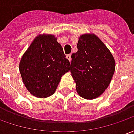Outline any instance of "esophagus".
<instances>
[{
    "instance_id": "obj_1",
    "label": "esophagus",
    "mask_w": 134,
    "mask_h": 134,
    "mask_svg": "<svg viewBox=\"0 0 134 134\" xmlns=\"http://www.w3.org/2000/svg\"><path fill=\"white\" fill-rule=\"evenodd\" d=\"M66 58H67V59L70 62V61H71V55H70V54H68V55H66Z\"/></svg>"
}]
</instances>
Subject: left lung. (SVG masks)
I'll use <instances>...</instances> for the list:
<instances>
[{"mask_svg":"<svg viewBox=\"0 0 134 134\" xmlns=\"http://www.w3.org/2000/svg\"><path fill=\"white\" fill-rule=\"evenodd\" d=\"M78 51L72 54L70 72L79 96L93 99L102 95L111 81L115 71L112 54L95 35H81Z\"/></svg>","mask_w":134,"mask_h":134,"instance_id":"left-lung-1","label":"left lung"}]
</instances>
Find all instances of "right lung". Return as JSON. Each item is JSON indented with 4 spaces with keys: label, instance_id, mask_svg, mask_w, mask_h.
<instances>
[{
    "label": "right lung",
    "instance_id": "1",
    "mask_svg": "<svg viewBox=\"0 0 134 134\" xmlns=\"http://www.w3.org/2000/svg\"><path fill=\"white\" fill-rule=\"evenodd\" d=\"M19 70L30 93L46 98L55 93L62 76L70 70V62L54 35H38L22 56Z\"/></svg>",
    "mask_w": 134,
    "mask_h": 134
}]
</instances>
